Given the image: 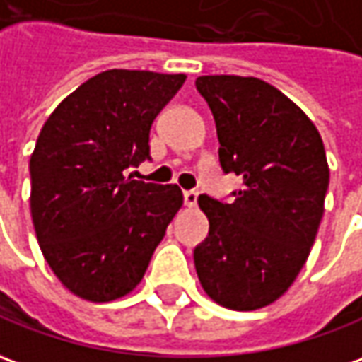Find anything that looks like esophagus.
Wrapping results in <instances>:
<instances>
[{
	"mask_svg": "<svg viewBox=\"0 0 362 362\" xmlns=\"http://www.w3.org/2000/svg\"><path fill=\"white\" fill-rule=\"evenodd\" d=\"M182 196H184V204H186L188 208H194V206H196V202H198V190H184L182 192Z\"/></svg>",
	"mask_w": 362,
	"mask_h": 362,
	"instance_id": "esophagus-1",
	"label": "esophagus"
}]
</instances>
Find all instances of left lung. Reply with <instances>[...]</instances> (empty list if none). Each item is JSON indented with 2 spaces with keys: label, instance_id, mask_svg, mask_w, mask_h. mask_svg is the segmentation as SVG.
I'll use <instances>...</instances> for the list:
<instances>
[{
  "label": "left lung",
  "instance_id": "obj_1",
  "mask_svg": "<svg viewBox=\"0 0 362 362\" xmlns=\"http://www.w3.org/2000/svg\"><path fill=\"white\" fill-rule=\"evenodd\" d=\"M196 88L216 120L222 172L243 182L230 202L198 198L210 232L194 250L196 274L216 303L253 311L281 297L307 262L329 188L325 146L262 78L208 75Z\"/></svg>",
  "mask_w": 362,
  "mask_h": 362
}]
</instances>
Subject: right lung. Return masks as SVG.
I'll return each mask as SVG.
<instances>
[{"label": "right lung", "mask_w": 362, "mask_h": 362, "mask_svg": "<svg viewBox=\"0 0 362 362\" xmlns=\"http://www.w3.org/2000/svg\"><path fill=\"white\" fill-rule=\"evenodd\" d=\"M186 75L110 69L51 112L29 160L31 218L47 264L78 297L103 303L140 284L182 206L176 184L134 180L150 127Z\"/></svg>", "instance_id": "right-lung-1"}]
</instances>
